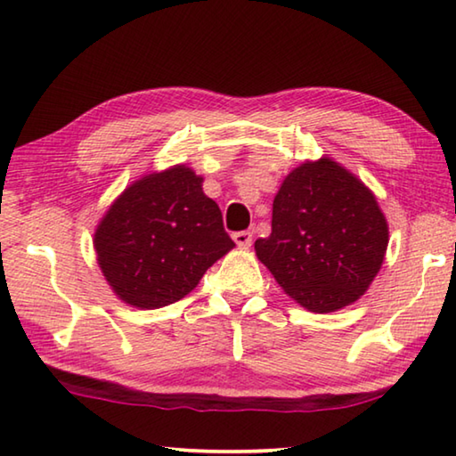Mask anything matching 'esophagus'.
Returning <instances> with one entry per match:
<instances>
[{"label":"esophagus","instance_id":"obj_1","mask_svg":"<svg viewBox=\"0 0 456 456\" xmlns=\"http://www.w3.org/2000/svg\"><path fill=\"white\" fill-rule=\"evenodd\" d=\"M233 241L243 247V249H247V247L251 245L253 241V231H237V233H233Z\"/></svg>","mask_w":456,"mask_h":456}]
</instances>
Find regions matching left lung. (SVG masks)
<instances>
[{
    "instance_id": "obj_1",
    "label": "left lung",
    "mask_w": 456,
    "mask_h": 456,
    "mask_svg": "<svg viewBox=\"0 0 456 456\" xmlns=\"http://www.w3.org/2000/svg\"><path fill=\"white\" fill-rule=\"evenodd\" d=\"M388 221L364 181L328 154L304 160L273 199L256 256L293 302L331 314L364 296L382 269Z\"/></svg>"
}]
</instances>
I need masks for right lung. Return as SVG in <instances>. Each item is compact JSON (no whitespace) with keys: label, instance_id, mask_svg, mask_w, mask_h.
<instances>
[{"label":"right lung","instance_id":"1","mask_svg":"<svg viewBox=\"0 0 456 456\" xmlns=\"http://www.w3.org/2000/svg\"><path fill=\"white\" fill-rule=\"evenodd\" d=\"M203 181L184 163L146 173L98 221L96 264L125 304L157 310L179 302L235 247Z\"/></svg>","mask_w":456,"mask_h":456}]
</instances>
